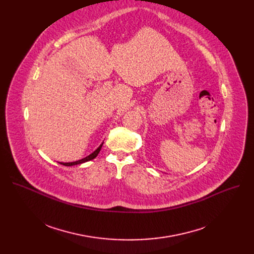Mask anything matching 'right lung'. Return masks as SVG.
Listing matches in <instances>:
<instances>
[{
    "label": "right lung",
    "instance_id": "add662e5",
    "mask_svg": "<svg viewBox=\"0 0 254 254\" xmlns=\"http://www.w3.org/2000/svg\"><path fill=\"white\" fill-rule=\"evenodd\" d=\"M102 144H103V143H101L100 146H99L92 154H90L89 156H87L86 158H84V159H82V160H79V161H76V162H72V163H60V164H61V165H64V166H73V165H79V164H82V163L91 161V160H93L94 158H96V156L98 155V153H99L100 150H101Z\"/></svg>",
    "mask_w": 254,
    "mask_h": 254
}]
</instances>
